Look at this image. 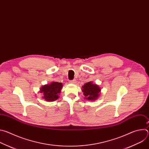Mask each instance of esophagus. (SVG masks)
<instances>
[{
	"mask_svg": "<svg viewBox=\"0 0 149 149\" xmlns=\"http://www.w3.org/2000/svg\"><path fill=\"white\" fill-rule=\"evenodd\" d=\"M76 81H75V79H73V80H71L70 81V83H72V84H73V83H75Z\"/></svg>",
	"mask_w": 149,
	"mask_h": 149,
	"instance_id": "obj_1",
	"label": "esophagus"
}]
</instances>
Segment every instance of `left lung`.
I'll list each match as a JSON object with an SVG mask.
<instances>
[{
	"label": "left lung",
	"instance_id": "1",
	"mask_svg": "<svg viewBox=\"0 0 149 149\" xmlns=\"http://www.w3.org/2000/svg\"><path fill=\"white\" fill-rule=\"evenodd\" d=\"M82 91L83 94L86 97L85 98L90 101H94L97 99L101 90L97 85L93 84L92 82H88L82 86Z\"/></svg>",
	"mask_w": 149,
	"mask_h": 149
}]
</instances>
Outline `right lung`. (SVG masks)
<instances>
[{"mask_svg": "<svg viewBox=\"0 0 149 149\" xmlns=\"http://www.w3.org/2000/svg\"><path fill=\"white\" fill-rule=\"evenodd\" d=\"M62 87L61 82H52L51 84L45 85L40 88V93L44 94L43 98L48 101H54L59 98V94Z\"/></svg>", "mask_w": 149, "mask_h": 149, "instance_id": "right-lung-1", "label": "right lung"}]
</instances>
